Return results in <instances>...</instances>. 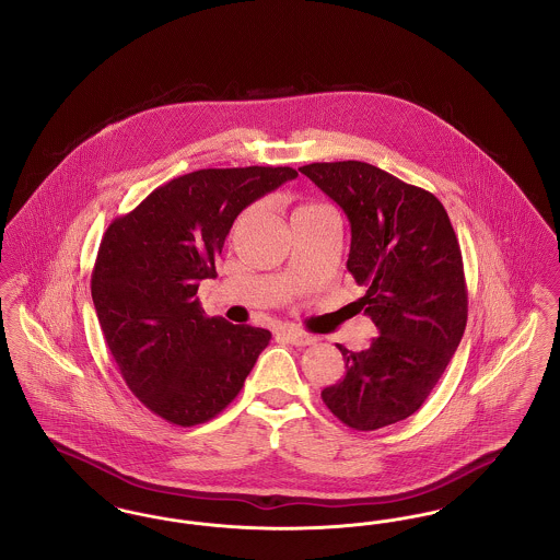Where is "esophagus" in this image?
Listing matches in <instances>:
<instances>
[{
    "label": "esophagus",
    "instance_id": "1",
    "mask_svg": "<svg viewBox=\"0 0 560 560\" xmlns=\"http://www.w3.org/2000/svg\"><path fill=\"white\" fill-rule=\"evenodd\" d=\"M279 336H281L285 342L293 345V347H308V345L315 342L313 336H308V334H304V331H298V329H283Z\"/></svg>",
    "mask_w": 560,
    "mask_h": 560
}]
</instances>
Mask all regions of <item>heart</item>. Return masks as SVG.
<instances>
[{"mask_svg": "<svg viewBox=\"0 0 560 560\" xmlns=\"http://www.w3.org/2000/svg\"><path fill=\"white\" fill-rule=\"evenodd\" d=\"M308 208H315V206H300V208H298L293 213L304 212V210H308Z\"/></svg>", "mask_w": 560, "mask_h": 560, "instance_id": "1", "label": "heart"}]
</instances>
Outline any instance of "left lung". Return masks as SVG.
Here are the masks:
<instances>
[{"label":"left lung","mask_w":560,"mask_h":560,"mask_svg":"<svg viewBox=\"0 0 560 560\" xmlns=\"http://www.w3.org/2000/svg\"><path fill=\"white\" fill-rule=\"evenodd\" d=\"M300 172L347 213V268L365 288L354 304L377 327L368 350L338 345L347 373L320 399L352 430L397 424L422 407L466 329L468 290L450 215L432 192L363 161Z\"/></svg>","instance_id":"8db88e82"}]
</instances>
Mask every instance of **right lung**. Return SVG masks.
Instances as JSON below:
<instances>
[{
	"instance_id": "1",
	"label": "right lung",
	"mask_w": 560,
	"mask_h": 560,
	"mask_svg": "<svg viewBox=\"0 0 560 560\" xmlns=\"http://www.w3.org/2000/svg\"><path fill=\"white\" fill-rule=\"evenodd\" d=\"M292 167L197 170L115 218L92 270V300L128 388L176 427L215 418L240 395L270 331L206 317L197 290L249 203L292 180Z\"/></svg>"
}]
</instances>
